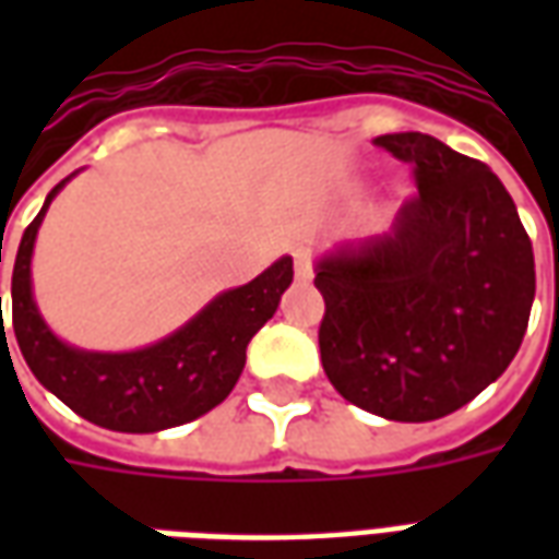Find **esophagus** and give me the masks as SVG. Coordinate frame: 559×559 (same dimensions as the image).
Wrapping results in <instances>:
<instances>
[{"instance_id":"obj_1","label":"esophagus","mask_w":559,"mask_h":559,"mask_svg":"<svg viewBox=\"0 0 559 559\" xmlns=\"http://www.w3.org/2000/svg\"><path fill=\"white\" fill-rule=\"evenodd\" d=\"M314 275V257L308 251H296V278L308 281Z\"/></svg>"}]
</instances>
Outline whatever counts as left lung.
Instances as JSON below:
<instances>
[{"instance_id": "obj_1", "label": "left lung", "mask_w": 559, "mask_h": 559, "mask_svg": "<svg viewBox=\"0 0 559 559\" xmlns=\"http://www.w3.org/2000/svg\"><path fill=\"white\" fill-rule=\"evenodd\" d=\"M416 194L386 233L317 260L320 359L341 399L392 421L461 411L515 359L536 296L533 245L503 182L431 134H383Z\"/></svg>"}]
</instances>
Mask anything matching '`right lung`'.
I'll list each match as a JSON object with an SVG mask.
<instances>
[{"mask_svg":"<svg viewBox=\"0 0 559 559\" xmlns=\"http://www.w3.org/2000/svg\"><path fill=\"white\" fill-rule=\"evenodd\" d=\"M68 179L47 194L14 260L11 323L32 374L78 416L122 433L164 431L218 407L242 374L248 341L275 314L281 293L290 287L293 260L281 257L254 281L215 296L182 329L152 347L131 353L78 350L56 338L32 296L35 236Z\"/></svg>","mask_w":559,"mask_h":559,"instance_id":"1","label":"right lung"}]
</instances>
